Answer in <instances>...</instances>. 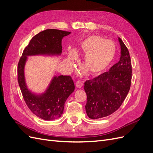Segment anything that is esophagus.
Instances as JSON below:
<instances>
[{
	"mask_svg": "<svg viewBox=\"0 0 153 153\" xmlns=\"http://www.w3.org/2000/svg\"><path fill=\"white\" fill-rule=\"evenodd\" d=\"M83 84H84V83H83L82 81H81V80H78V81L75 83V85H76V86L77 88H81V87H82V85H83Z\"/></svg>",
	"mask_w": 153,
	"mask_h": 153,
	"instance_id": "34e87169",
	"label": "esophagus"
}]
</instances>
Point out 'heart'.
I'll list each match as a JSON object with an SVG mask.
<instances>
[{"mask_svg":"<svg viewBox=\"0 0 153 153\" xmlns=\"http://www.w3.org/2000/svg\"><path fill=\"white\" fill-rule=\"evenodd\" d=\"M77 55L85 54L83 63L85 67L82 68L83 72L88 70L92 75L103 72L112 62L115 55V45L113 41L106 40L98 35L87 37L76 49ZM75 57L70 55L67 62L73 65Z\"/></svg>","mask_w":153,"mask_h":153,"instance_id":"heart-1","label":"heart"}]
</instances>
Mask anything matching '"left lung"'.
<instances>
[{
	"label": "left lung",
	"instance_id": "1",
	"mask_svg": "<svg viewBox=\"0 0 153 153\" xmlns=\"http://www.w3.org/2000/svg\"><path fill=\"white\" fill-rule=\"evenodd\" d=\"M119 61L105 72L84 83L87 94L86 113L96 119L113 114L121 106L130 89L131 62L129 51L121 38Z\"/></svg>",
	"mask_w": 153,
	"mask_h": 153
}]
</instances>
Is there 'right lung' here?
<instances>
[{
  "label": "right lung",
  "mask_w": 153,
  "mask_h": 153,
  "mask_svg": "<svg viewBox=\"0 0 153 153\" xmlns=\"http://www.w3.org/2000/svg\"><path fill=\"white\" fill-rule=\"evenodd\" d=\"M70 33L57 29L40 32L31 39L18 64V82L26 105L36 116L47 121L61 117L64 103L75 90V84L70 76H55L43 94H33L27 87L25 81L24 67L27 56L60 55L62 52V39Z\"/></svg>",
  "instance_id": "1"
}]
</instances>
